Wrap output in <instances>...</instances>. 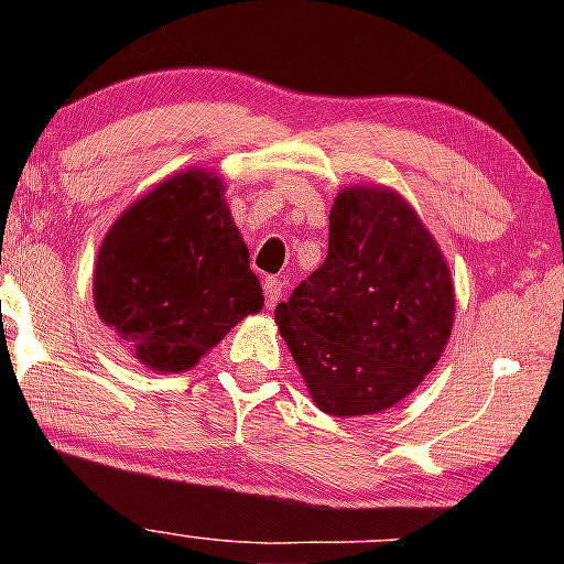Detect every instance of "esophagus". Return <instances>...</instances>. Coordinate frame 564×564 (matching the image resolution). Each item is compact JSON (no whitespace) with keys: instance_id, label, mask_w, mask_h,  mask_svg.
Here are the masks:
<instances>
[{"instance_id":"34e87169","label":"esophagus","mask_w":564,"mask_h":564,"mask_svg":"<svg viewBox=\"0 0 564 564\" xmlns=\"http://www.w3.org/2000/svg\"><path fill=\"white\" fill-rule=\"evenodd\" d=\"M284 290H288V282H284L282 276H267V280H264V297H267L269 311H272V307L280 303Z\"/></svg>"}]
</instances>
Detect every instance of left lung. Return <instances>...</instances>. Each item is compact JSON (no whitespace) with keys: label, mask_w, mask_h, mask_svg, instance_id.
Instances as JSON below:
<instances>
[{"label":"left lung","mask_w":564,"mask_h":564,"mask_svg":"<svg viewBox=\"0 0 564 564\" xmlns=\"http://www.w3.org/2000/svg\"><path fill=\"white\" fill-rule=\"evenodd\" d=\"M274 321L323 413H380L444 354L452 274L395 189L346 187L330 207L326 261L276 305Z\"/></svg>","instance_id":"8db88e82"}]
</instances>
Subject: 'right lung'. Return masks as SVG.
I'll list each match as a JSON object with an SVG mask.
<instances>
[{"mask_svg": "<svg viewBox=\"0 0 564 564\" xmlns=\"http://www.w3.org/2000/svg\"><path fill=\"white\" fill-rule=\"evenodd\" d=\"M220 176L187 169L135 199L95 261V307L153 372L192 369L264 307Z\"/></svg>", "mask_w": 564, "mask_h": 564, "instance_id": "add662e5", "label": "right lung"}]
</instances>
